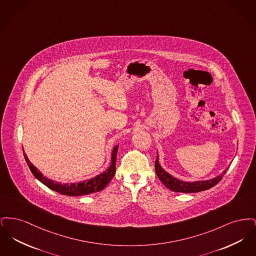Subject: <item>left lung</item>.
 <instances>
[{"mask_svg": "<svg viewBox=\"0 0 256 256\" xmlns=\"http://www.w3.org/2000/svg\"><path fill=\"white\" fill-rule=\"evenodd\" d=\"M156 166V172L158 176L159 180L161 182L163 183L167 188H169L174 192H180V193H196L200 191H206L207 189L212 188L215 186L217 183H219L220 180L222 178L224 174L226 172V170H224L220 176L208 180H202V182H182L180 180L170 174H168L166 170H164L158 161V154L154 163Z\"/></svg>", "mask_w": 256, "mask_h": 256, "instance_id": "8db88e82", "label": "left lung"}]
</instances>
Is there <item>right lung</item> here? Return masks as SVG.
<instances>
[{"mask_svg": "<svg viewBox=\"0 0 256 256\" xmlns=\"http://www.w3.org/2000/svg\"><path fill=\"white\" fill-rule=\"evenodd\" d=\"M24 150V148H23ZM117 152H118V145L114 146L112 154H111V164L108 170H104L102 174H98L97 176L90 178L88 180H84L82 182L78 183H60L56 182L54 180H52L44 176L43 174L34 167V165L32 164V162L28 160L26 154L24 152V159L26 161V164L34 174V176L36 178L39 182L46 185L48 188L62 194V195L70 196H78L88 195L95 192L102 191L112 180V178L115 174L116 172V158H117Z\"/></svg>", "mask_w": 256, "mask_h": 256, "instance_id": "1", "label": "right lung"}]
</instances>
